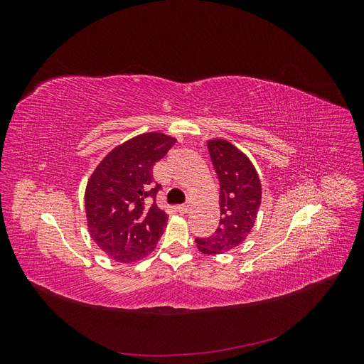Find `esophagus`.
I'll use <instances>...</instances> for the list:
<instances>
[{
	"label": "esophagus",
	"instance_id": "obj_1",
	"mask_svg": "<svg viewBox=\"0 0 364 364\" xmlns=\"http://www.w3.org/2000/svg\"><path fill=\"white\" fill-rule=\"evenodd\" d=\"M176 211L181 213V214H186L190 211V206L188 205H178V206H176Z\"/></svg>",
	"mask_w": 364,
	"mask_h": 364
}]
</instances>
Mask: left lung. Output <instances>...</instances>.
Returning <instances> with one entry per match:
<instances>
[{
	"mask_svg": "<svg viewBox=\"0 0 364 364\" xmlns=\"http://www.w3.org/2000/svg\"><path fill=\"white\" fill-rule=\"evenodd\" d=\"M220 182V226L211 237L196 238L205 255H218L240 246L255 225L262 186L255 165L232 142L214 138L206 142Z\"/></svg>",
	"mask_w": 364,
	"mask_h": 364,
	"instance_id": "8db88e82",
	"label": "left lung"
}]
</instances>
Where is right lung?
I'll return each mask as SVG.
<instances>
[{
	"label": "right lung",
	"mask_w": 364,
	"mask_h": 364,
	"mask_svg": "<svg viewBox=\"0 0 364 364\" xmlns=\"http://www.w3.org/2000/svg\"><path fill=\"white\" fill-rule=\"evenodd\" d=\"M176 138L147 132L114 147L90 176L85 190V214L91 238L117 262H136L155 250L168 214L156 203L153 165L176 144Z\"/></svg>",
	"instance_id": "1"
}]
</instances>
